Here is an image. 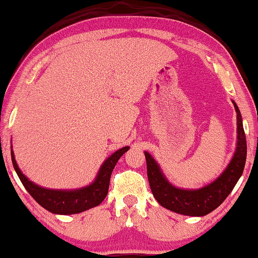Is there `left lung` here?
<instances>
[{
  "label": "left lung",
  "instance_id": "obj_1",
  "mask_svg": "<svg viewBox=\"0 0 258 258\" xmlns=\"http://www.w3.org/2000/svg\"><path fill=\"white\" fill-rule=\"evenodd\" d=\"M232 102L237 113V147L227 167L214 181L200 188L176 187L168 181L156 160L144 151L151 192L163 208L181 215L204 216L215 210L234 188L246 161V137L240 110L235 102Z\"/></svg>",
  "mask_w": 258,
  "mask_h": 258
}]
</instances>
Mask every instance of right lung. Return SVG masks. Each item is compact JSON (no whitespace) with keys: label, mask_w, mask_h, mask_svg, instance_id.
I'll list each match as a JSON object with an SVG mask.
<instances>
[{"label":"right lung","mask_w":258,"mask_h":258,"mask_svg":"<svg viewBox=\"0 0 258 258\" xmlns=\"http://www.w3.org/2000/svg\"><path fill=\"white\" fill-rule=\"evenodd\" d=\"M130 147H123L111 154L99 167L97 175L91 184L84 187L72 188V190H55V188H46L35 184L21 172L15 161L13 148H11V156L20 181L39 206L57 215H72V214H79L97 207L103 202L109 188L111 172L120 157Z\"/></svg>","instance_id":"obj_1"}]
</instances>
